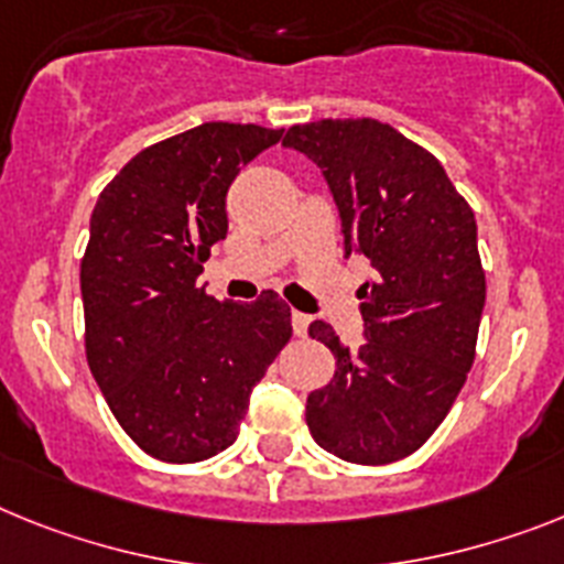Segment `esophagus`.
Instances as JSON below:
<instances>
[{"label":"esophagus","instance_id":"34e87169","mask_svg":"<svg viewBox=\"0 0 564 564\" xmlns=\"http://www.w3.org/2000/svg\"><path fill=\"white\" fill-rule=\"evenodd\" d=\"M310 324H312V318L306 315V312L292 310V329H295V335H301V338H304L306 329H310Z\"/></svg>","mask_w":564,"mask_h":564}]
</instances>
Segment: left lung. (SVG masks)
I'll use <instances>...</instances> for the list:
<instances>
[{
	"instance_id": "8db88e82",
	"label": "left lung",
	"mask_w": 564,
	"mask_h": 564,
	"mask_svg": "<svg viewBox=\"0 0 564 564\" xmlns=\"http://www.w3.org/2000/svg\"><path fill=\"white\" fill-rule=\"evenodd\" d=\"M283 145L324 172L344 249L376 269L358 290L361 347H344L326 321L310 324L333 349L335 376L310 392L306 424L344 462L390 465L435 433L476 358L485 310L476 217L442 163L387 122H306Z\"/></svg>"
}]
</instances>
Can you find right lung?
<instances>
[{
  "label": "right lung",
  "mask_w": 564,
  "mask_h": 564,
  "mask_svg": "<svg viewBox=\"0 0 564 564\" xmlns=\"http://www.w3.org/2000/svg\"><path fill=\"white\" fill-rule=\"evenodd\" d=\"M281 129L203 122L143 149L102 188L79 286L85 355L140 451L192 465L238 438L274 355L292 338L278 292L226 304L197 286L226 238V192Z\"/></svg>",
  "instance_id": "add662e5"
}]
</instances>
